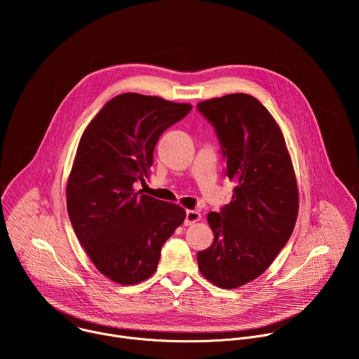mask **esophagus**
I'll return each mask as SVG.
<instances>
[{
    "label": "esophagus",
    "mask_w": 359,
    "mask_h": 359,
    "mask_svg": "<svg viewBox=\"0 0 359 359\" xmlns=\"http://www.w3.org/2000/svg\"><path fill=\"white\" fill-rule=\"evenodd\" d=\"M200 213L196 212V210H187L186 212V219H184V226H191L194 224L196 222L200 220Z\"/></svg>",
    "instance_id": "esophagus-1"
}]
</instances>
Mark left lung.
I'll use <instances>...</instances> for the list:
<instances>
[{
  "mask_svg": "<svg viewBox=\"0 0 359 359\" xmlns=\"http://www.w3.org/2000/svg\"><path fill=\"white\" fill-rule=\"evenodd\" d=\"M197 111L213 125L236 183L231 201L208 215L215 241L197 252V264L210 283L231 290L260 277L291 237L297 180L280 126L254 96L213 97Z\"/></svg>",
  "mask_w": 359,
  "mask_h": 359,
  "instance_id": "left-lung-1",
  "label": "left lung"
}]
</instances>
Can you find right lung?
I'll list each match as a JSON object with an SVG mask.
<instances>
[{"instance_id": "obj_1", "label": "right lung", "mask_w": 359, "mask_h": 359, "mask_svg": "<svg viewBox=\"0 0 359 359\" xmlns=\"http://www.w3.org/2000/svg\"><path fill=\"white\" fill-rule=\"evenodd\" d=\"M191 111L159 96L112 97L85 129L67 184L74 231L99 273L130 285L151 277L165 241L184 222L177 204L135 190L144 184L161 135Z\"/></svg>"}]
</instances>
